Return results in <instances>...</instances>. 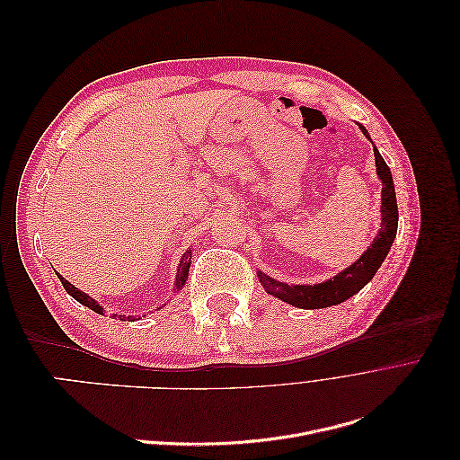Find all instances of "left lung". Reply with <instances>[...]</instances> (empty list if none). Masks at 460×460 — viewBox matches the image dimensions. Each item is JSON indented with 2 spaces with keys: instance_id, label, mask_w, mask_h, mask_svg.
I'll list each match as a JSON object with an SVG mask.
<instances>
[{
  "instance_id": "left-lung-1",
  "label": "left lung",
  "mask_w": 460,
  "mask_h": 460,
  "mask_svg": "<svg viewBox=\"0 0 460 460\" xmlns=\"http://www.w3.org/2000/svg\"><path fill=\"white\" fill-rule=\"evenodd\" d=\"M360 130H363V134L370 140L367 128L360 127ZM374 159H376V172H378L382 180V226H380V232L376 234L370 247L351 264V267H347L345 270H341L340 274L330 278V280L323 284L289 286L280 280H272L270 276L259 272L257 274L259 280L270 296L294 305V307H299V309H324L353 297L372 280V276L382 267L389 249H392V243L397 234V218H399L394 178H392V172H389V166L385 164L380 151L376 147H374Z\"/></svg>"
}]
</instances>
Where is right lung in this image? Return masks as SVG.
<instances>
[{
    "label": "right lung",
    "mask_w": 460,
    "mask_h": 460,
    "mask_svg": "<svg viewBox=\"0 0 460 460\" xmlns=\"http://www.w3.org/2000/svg\"><path fill=\"white\" fill-rule=\"evenodd\" d=\"M191 261V249H188L186 252V255L182 257V261H180V264H178V272H176V282H174V289L172 291H180L184 288V284H186V280H188V272H190V262ZM59 276V280H61V284H63V288L66 289V294L71 296V297H75L78 303H82L84 305V307H88V309H92V311H95L97 314H103V309H102V305L97 303L95 299H92L88 294H84V291H80L78 288H75L71 282H66L65 278L61 276V274H58ZM161 309V307H159ZM134 320L132 316H120V320Z\"/></svg>",
    "instance_id": "1"
}]
</instances>
